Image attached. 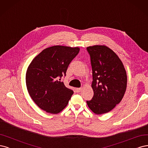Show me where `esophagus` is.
Here are the masks:
<instances>
[{
    "mask_svg": "<svg viewBox=\"0 0 148 148\" xmlns=\"http://www.w3.org/2000/svg\"><path fill=\"white\" fill-rule=\"evenodd\" d=\"M81 90H82V88H75V91H76V92H77V93L80 92Z\"/></svg>",
    "mask_w": 148,
    "mask_h": 148,
    "instance_id": "1",
    "label": "esophagus"
}]
</instances>
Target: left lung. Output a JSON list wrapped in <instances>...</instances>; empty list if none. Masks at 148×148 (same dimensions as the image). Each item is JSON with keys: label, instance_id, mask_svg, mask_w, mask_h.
<instances>
[{"label": "left lung", "instance_id": "8db88e82", "mask_svg": "<svg viewBox=\"0 0 148 148\" xmlns=\"http://www.w3.org/2000/svg\"><path fill=\"white\" fill-rule=\"evenodd\" d=\"M92 68L94 95L87 101L95 114L107 113L121 101L127 88V77L122 62L108 47H87Z\"/></svg>", "mask_w": 148, "mask_h": 148}]
</instances>
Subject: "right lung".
I'll return each mask as SVG.
<instances>
[{"label":"right lung","instance_id":"1","mask_svg":"<svg viewBox=\"0 0 148 148\" xmlns=\"http://www.w3.org/2000/svg\"><path fill=\"white\" fill-rule=\"evenodd\" d=\"M79 50L78 47L55 45L44 49L31 61L26 75L27 89L42 110L58 114L67 106L74 92L60 80Z\"/></svg>","mask_w":148,"mask_h":148}]
</instances>
